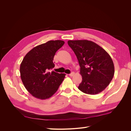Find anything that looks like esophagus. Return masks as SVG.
I'll return each mask as SVG.
<instances>
[{"instance_id":"34e87169","label":"esophagus","mask_w":131,"mask_h":131,"mask_svg":"<svg viewBox=\"0 0 131 131\" xmlns=\"http://www.w3.org/2000/svg\"><path fill=\"white\" fill-rule=\"evenodd\" d=\"M74 74H75L74 72H72V73H70V74L69 75L70 77H73Z\"/></svg>"}]
</instances>
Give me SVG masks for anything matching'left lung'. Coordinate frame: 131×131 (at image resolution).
<instances>
[{"mask_svg":"<svg viewBox=\"0 0 131 131\" xmlns=\"http://www.w3.org/2000/svg\"><path fill=\"white\" fill-rule=\"evenodd\" d=\"M80 67L82 81L78 89L89 94L101 92L109 85L114 75V65L106 51L88 40L68 41Z\"/></svg>","mask_w":131,"mask_h":131,"instance_id":"left-lung-1","label":"left lung"}]
</instances>
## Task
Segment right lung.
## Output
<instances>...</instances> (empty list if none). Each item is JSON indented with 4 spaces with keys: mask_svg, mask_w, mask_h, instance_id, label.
Wrapping results in <instances>:
<instances>
[{
    "mask_svg": "<svg viewBox=\"0 0 131 131\" xmlns=\"http://www.w3.org/2000/svg\"><path fill=\"white\" fill-rule=\"evenodd\" d=\"M62 40H50L35 46L28 52L20 65V75L25 88L35 98L46 100L56 92L65 74L49 72L54 68L53 57L64 45Z\"/></svg>",
    "mask_w": 131,
    "mask_h": 131,
    "instance_id": "right-lung-1",
    "label": "right lung"
}]
</instances>
